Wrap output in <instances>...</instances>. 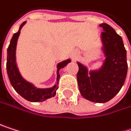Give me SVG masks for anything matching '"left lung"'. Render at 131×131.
<instances>
[{"label":"left lung","mask_w":131,"mask_h":131,"mask_svg":"<svg viewBox=\"0 0 131 131\" xmlns=\"http://www.w3.org/2000/svg\"><path fill=\"white\" fill-rule=\"evenodd\" d=\"M103 27L102 42L106 57L103 67L97 71H88L83 64L78 63V88L81 95L96 103H105L111 100L121 89L127 73V51L122 37L107 24Z\"/></svg>","instance_id":"left-lung-1"}]
</instances>
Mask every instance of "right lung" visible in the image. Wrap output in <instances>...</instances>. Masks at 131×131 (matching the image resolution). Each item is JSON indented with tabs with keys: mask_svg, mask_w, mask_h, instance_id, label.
Instances as JSON below:
<instances>
[{
	"mask_svg": "<svg viewBox=\"0 0 131 131\" xmlns=\"http://www.w3.org/2000/svg\"><path fill=\"white\" fill-rule=\"evenodd\" d=\"M25 22L22 23L20 26L19 30L15 33L11 40L10 45L7 48V72L10 80V82L14 90L24 99L31 102H42L48 98L54 97L56 94V91L58 88V81L60 78L59 70L64 68L66 65L71 62V60H64L57 65V84L51 88L47 89H39L36 88L33 84L26 81L20 75L16 64V46L18 37L20 35V31Z\"/></svg>",
	"mask_w": 131,
	"mask_h": 131,
	"instance_id": "obj_1",
	"label": "right lung"
}]
</instances>
